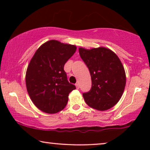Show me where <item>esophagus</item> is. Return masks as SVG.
Wrapping results in <instances>:
<instances>
[{
  "mask_svg": "<svg viewBox=\"0 0 150 150\" xmlns=\"http://www.w3.org/2000/svg\"><path fill=\"white\" fill-rule=\"evenodd\" d=\"M75 85H76V89H79V84L76 83Z\"/></svg>",
  "mask_w": 150,
  "mask_h": 150,
  "instance_id": "34e87169",
  "label": "esophagus"
}]
</instances>
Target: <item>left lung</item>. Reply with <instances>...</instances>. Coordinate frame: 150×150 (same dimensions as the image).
Returning a JSON list of instances; mask_svg holds the SVG:
<instances>
[{
    "mask_svg": "<svg viewBox=\"0 0 150 150\" xmlns=\"http://www.w3.org/2000/svg\"><path fill=\"white\" fill-rule=\"evenodd\" d=\"M79 50L91 77V89L83 94L84 100L94 109H110L122 98L126 86V72L120 59L105 47Z\"/></svg>",
    "mask_w": 150,
    "mask_h": 150,
    "instance_id": "obj_1",
    "label": "left lung"
}]
</instances>
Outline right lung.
Masks as SVG:
<instances>
[{"label": "right lung", "mask_w": 150, "mask_h": 150, "mask_svg": "<svg viewBox=\"0 0 150 150\" xmlns=\"http://www.w3.org/2000/svg\"><path fill=\"white\" fill-rule=\"evenodd\" d=\"M76 50L75 45L50 40L36 50L26 72L28 93L37 108L57 113L67 105L69 93L76 89L63 67Z\"/></svg>", "instance_id": "1"}]
</instances>
